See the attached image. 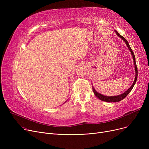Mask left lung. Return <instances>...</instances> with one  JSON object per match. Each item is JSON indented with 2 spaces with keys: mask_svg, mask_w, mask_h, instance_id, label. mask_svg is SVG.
Returning <instances> with one entry per match:
<instances>
[{
  "mask_svg": "<svg viewBox=\"0 0 149 149\" xmlns=\"http://www.w3.org/2000/svg\"><path fill=\"white\" fill-rule=\"evenodd\" d=\"M115 33L117 34V36H118L119 37H120L122 40L126 43V45L127 46V48L128 49H129L130 52V54L132 56V58H133V60H134V65H135V80H134V81L133 82V84H132L131 86L130 87V88L129 89H127L126 91H125L124 92H123V93H121V94L120 95H116V96H106V95H103L102 94H101V93H98L95 89V88H93L92 86V89H93V93H94L95 95L98 98L100 99V100L101 101H106V102H109V103H111V102H118V101H121L122 100H123L124 98H126L127 97V95L129 94V93L130 92V91H132V89H133V88H134V85L136 83V80H137V77H138V69H137V66H136V61H135V55H134V52H133L132 49H131L130 46L128 43V42L127 41V40L126 38H125L124 37H123L122 36H121L118 32H117L116 31H115Z\"/></svg>",
  "mask_w": 149,
  "mask_h": 149,
  "instance_id": "left-lung-1",
  "label": "left lung"
}]
</instances>
